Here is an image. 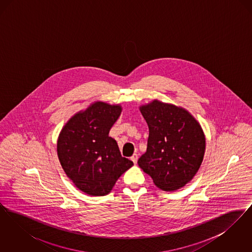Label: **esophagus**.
Instances as JSON below:
<instances>
[{
	"label": "esophagus",
	"instance_id": "obj_1",
	"mask_svg": "<svg viewBox=\"0 0 252 252\" xmlns=\"http://www.w3.org/2000/svg\"><path fill=\"white\" fill-rule=\"evenodd\" d=\"M131 160L136 164L138 161V154H133V156L131 157Z\"/></svg>",
	"mask_w": 252,
	"mask_h": 252
}]
</instances>
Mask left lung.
Here are the masks:
<instances>
[{"instance_id": "left-lung-1", "label": "left lung", "mask_w": 252, "mask_h": 252, "mask_svg": "<svg viewBox=\"0 0 252 252\" xmlns=\"http://www.w3.org/2000/svg\"><path fill=\"white\" fill-rule=\"evenodd\" d=\"M139 108L149 128L139 166L163 191L184 187L203 161L206 139L201 126L185 108L157 99Z\"/></svg>"}]
</instances>
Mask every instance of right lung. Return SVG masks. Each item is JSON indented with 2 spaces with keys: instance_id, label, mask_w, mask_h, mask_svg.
Wrapping results in <instances>:
<instances>
[{
  "instance_id": "add662e5",
  "label": "right lung",
  "mask_w": 252,
  "mask_h": 252,
  "mask_svg": "<svg viewBox=\"0 0 252 252\" xmlns=\"http://www.w3.org/2000/svg\"><path fill=\"white\" fill-rule=\"evenodd\" d=\"M122 109L120 104L94 102L72 116L59 135L57 150L62 169L74 186L89 195L109 193L133 165L108 136Z\"/></svg>"
}]
</instances>
